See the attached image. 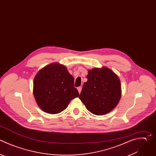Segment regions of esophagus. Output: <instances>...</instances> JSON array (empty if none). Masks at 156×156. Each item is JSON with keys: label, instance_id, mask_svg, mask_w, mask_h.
Here are the masks:
<instances>
[{"label": "esophagus", "instance_id": "34e87169", "mask_svg": "<svg viewBox=\"0 0 156 156\" xmlns=\"http://www.w3.org/2000/svg\"><path fill=\"white\" fill-rule=\"evenodd\" d=\"M77 90H78V91H79V93H80V92H81V90H82V87L80 86V87H77Z\"/></svg>", "mask_w": 156, "mask_h": 156}]
</instances>
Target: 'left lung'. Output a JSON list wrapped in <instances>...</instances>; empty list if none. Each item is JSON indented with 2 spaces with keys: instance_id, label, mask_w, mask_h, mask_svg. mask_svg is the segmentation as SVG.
<instances>
[{
  "instance_id": "left-lung-1",
  "label": "left lung",
  "mask_w": 156,
  "mask_h": 156,
  "mask_svg": "<svg viewBox=\"0 0 156 156\" xmlns=\"http://www.w3.org/2000/svg\"><path fill=\"white\" fill-rule=\"evenodd\" d=\"M87 77L79 99L91 113L96 115L108 113L117 105L121 96L118 77L103 67L89 70Z\"/></svg>"
}]
</instances>
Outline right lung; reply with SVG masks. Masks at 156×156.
Instances as JSON below:
<instances>
[{"label": "right lung", "mask_w": 156, "mask_h": 156, "mask_svg": "<svg viewBox=\"0 0 156 156\" xmlns=\"http://www.w3.org/2000/svg\"><path fill=\"white\" fill-rule=\"evenodd\" d=\"M74 77L66 68L54 63L41 69L34 81V94L38 106L45 112L57 114L79 97Z\"/></svg>", "instance_id": "right-lung-1"}]
</instances>
